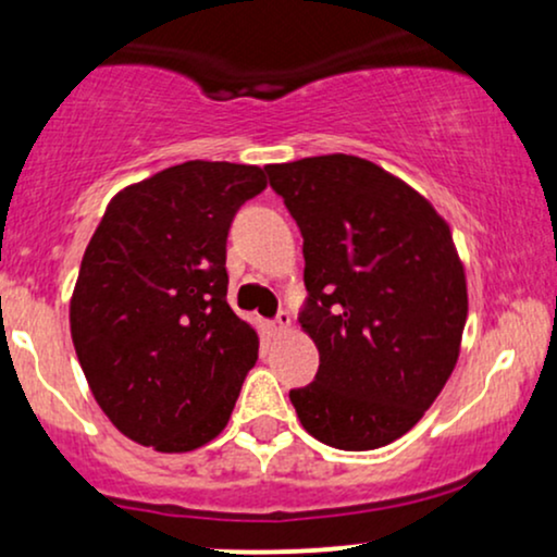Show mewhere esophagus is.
Instances as JSON below:
<instances>
[{"instance_id": "obj_1", "label": "esophagus", "mask_w": 557, "mask_h": 557, "mask_svg": "<svg viewBox=\"0 0 557 557\" xmlns=\"http://www.w3.org/2000/svg\"><path fill=\"white\" fill-rule=\"evenodd\" d=\"M272 327H274V332H285L287 327H290V311L280 309V311H277V317H274Z\"/></svg>"}]
</instances>
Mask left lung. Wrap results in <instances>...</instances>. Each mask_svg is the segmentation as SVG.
Segmentation results:
<instances>
[{"label": "left lung", "instance_id": "8db88e82", "mask_svg": "<svg viewBox=\"0 0 557 557\" xmlns=\"http://www.w3.org/2000/svg\"><path fill=\"white\" fill-rule=\"evenodd\" d=\"M270 185L304 235L298 322L319 348L311 385L290 389L304 430L341 450L406 434L458 361L463 267L432 203L367 159L270 164Z\"/></svg>", "mask_w": 557, "mask_h": 557}]
</instances>
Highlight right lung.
<instances>
[{
  "label": "right lung",
  "mask_w": 557,
  "mask_h": 557,
  "mask_svg": "<svg viewBox=\"0 0 557 557\" xmlns=\"http://www.w3.org/2000/svg\"><path fill=\"white\" fill-rule=\"evenodd\" d=\"M264 170L183 162L120 190L70 300L75 354L125 437L159 453L225 430L259 337L227 304V233Z\"/></svg>",
  "instance_id": "obj_1"
}]
</instances>
